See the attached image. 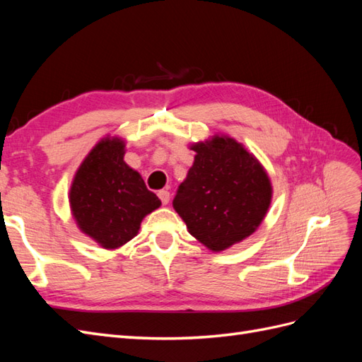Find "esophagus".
<instances>
[{
  "mask_svg": "<svg viewBox=\"0 0 362 362\" xmlns=\"http://www.w3.org/2000/svg\"><path fill=\"white\" fill-rule=\"evenodd\" d=\"M157 194H158V198H160V201H161V204H163V205H168V204H169L170 194H169V192H168V190H160Z\"/></svg>",
  "mask_w": 362,
  "mask_h": 362,
  "instance_id": "obj_1",
  "label": "esophagus"
}]
</instances>
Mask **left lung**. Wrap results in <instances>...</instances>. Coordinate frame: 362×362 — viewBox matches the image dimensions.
I'll list each match as a JSON object with an SVG mask.
<instances>
[{
    "instance_id": "8db88e82",
    "label": "left lung",
    "mask_w": 362,
    "mask_h": 362,
    "mask_svg": "<svg viewBox=\"0 0 362 362\" xmlns=\"http://www.w3.org/2000/svg\"><path fill=\"white\" fill-rule=\"evenodd\" d=\"M194 160L173 199L187 231L213 252L254 234L269 211L273 187L267 170L228 134L193 141Z\"/></svg>"
}]
</instances>
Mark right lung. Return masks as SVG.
<instances>
[{
  "label": "right lung",
  "mask_w": 362,
  "mask_h": 362,
  "mask_svg": "<svg viewBox=\"0 0 362 362\" xmlns=\"http://www.w3.org/2000/svg\"><path fill=\"white\" fill-rule=\"evenodd\" d=\"M125 146L122 137H103L75 170L68 193L76 226L105 250L133 240L141 221L161 205L141 175L125 163Z\"/></svg>",
  "instance_id": "obj_1"
}]
</instances>
